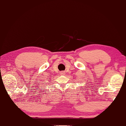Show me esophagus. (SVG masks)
Instances as JSON below:
<instances>
[{
  "mask_svg": "<svg viewBox=\"0 0 126 126\" xmlns=\"http://www.w3.org/2000/svg\"><path fill=\"white\" fill-rule=\"evenodd\" d=\"M61 73H62V74H64V73H65V72H61Z\"/></svg>",
  "mask_w": 126,
  "mask_h": 126,
  "instance_id": "obj_1",
  "label": "esophagus"
}]
</instances>
